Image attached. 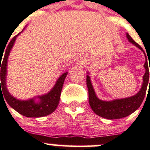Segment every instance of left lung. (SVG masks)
<instances>
[{"mask_svg": "<svg viewBox=\"0 0 150 150\" xmlns=\"http://www.w3.org/2000/svg\"><path fill=\"white\" fill-rule=\"evenodd\" d=\"M126 35L128 41L134 44L138 48L140 49L143 52L146 57V61L144 65L146 71H145L144 75L143 76V84L139 93L131 97L126 98L116 99V100H110V101H104V100H100L96 96L94 89L92 85L91 81H90V76L87 75V86L88 88L89 103H90V107L96 115L106 119H120L133 113L135 111L137 110L140 107L141 104L144 99L148 84H149L150 86L149 66H148L146 56L144 51L140 45L134 41V40L130 37L128 33L126 34Z\"/></svg>", "mask_w": 150, "mask_h": 150, "instance_id": "left-lung-1", "label": "left lung"}]
</instances>
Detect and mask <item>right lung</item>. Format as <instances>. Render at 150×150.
Instances as JSON below:
<instances>
[{"mask_svg":"<svg viewBox=\"0 0 150 150\" xmlns=\"http://www.w3.org/2000/svg\"><path fill=\"white\" fill-rule=\"evenodd\" d=\"M22 32L19 33L17 35H15L11 40L9 44L7 45L5 52H4V57L2 63H1V60H2L3 55L2 54H1V56L0 55V93L1 91L3 92L2 94H4V98L8 103V105L23 116L28 117H41L47 116V115L52 113L58 106L63 83H64L65 79L67 76L68 72H66L59 77L53 88L48 93L44 95V96H38L37 98L39 99L38 101L35 100L36 98L27 100H21L13 97L7 90L6 82V79L7 73V60H8V57L9 55L10 51L12 49L14 42H15L16 38ZM3 54H4V52H3ZM1 83V86L0 85Z\"/></svg>","mask_w":150,"mask_h":150,"instance_id":"obj_1","label":"right lung"}]
</instances>
